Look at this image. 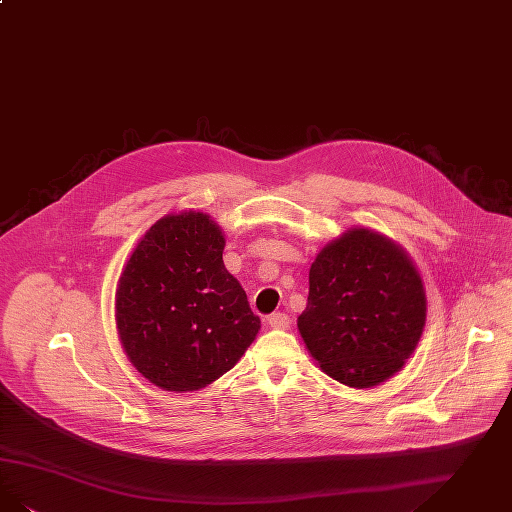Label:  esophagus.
<instances>
[{"mask_svg":"<svg viewBox=\"0 0 512 512\" xmlns=\"http://www.w3.org/2000/svg\"><path fill=\"white\" fill-rule=\"evenodd\" d=\"M289 324H291V320H289V316L284 314V312H274L268 318V326L272 329H287Z\"/></svg>","mask_w":512,"mask_h":512,"instance_id":"34e87169","label":"esophagus"}]
</instances>
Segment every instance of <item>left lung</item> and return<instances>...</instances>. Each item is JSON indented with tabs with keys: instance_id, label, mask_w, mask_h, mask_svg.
I'll return each mask as SVG.
<instances>
[{
	"instance_id": "8db88e82",
	"label": "left lung",
	"mask_w": 512,
	"mask_h": 512,
	"mask_svg": "<svg viewBox=\"0 0 512 512\" xmlns=\"http://www.w3.org/2000/svg\"><path fill=\"white\" fill-rule=\"evenodd\" d=\"M308 284L297 326L329 377L369 389L402 369L425 328L427 299L400 247L368 228L348 230L318 253Z\"/></svg>"
}]
</instances>
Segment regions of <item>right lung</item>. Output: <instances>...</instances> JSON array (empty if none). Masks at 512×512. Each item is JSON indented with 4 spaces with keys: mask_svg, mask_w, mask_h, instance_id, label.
I'll return each instance as SVG.
<instances>
[{
    "mask_svg": "<svg viewBox=\"0 0 512 512\" xmlns=\"http://www.w3.org/2000/svg\"><path fill=\"white\" fill-rule=\"evenodd\" d=\"M225 236L205 213L167 215L123 268L116 320L131 364L165 390L204 389L234 368L261 328L223 263Z\"/></svg>",
    "mask_w": 512,
    "mask_h": 512,
    "instance_id": "obj_1",
    "label": "right lung"
}]
</instances>
